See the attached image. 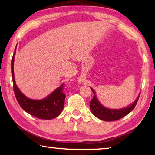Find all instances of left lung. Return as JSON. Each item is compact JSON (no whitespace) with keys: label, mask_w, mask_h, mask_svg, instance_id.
<instances>
[{"label":"left lung","mask_w":155,"mask_h":155,"mask_svg":"<svg viewBox=\"0 0 155 155\" xmlns=\"http://www.w3.org/2000/svg\"><path fill=\"white\" fill-rule=\"evenodd\" d=\"M91 91L94 93V97L91 101H90V110L94 115H95L98 119L104 120V121L110 122L117 120L125 115H128L132 110L135 108L137 104L140 94L136 98L135 101L129 106L124 107L121 109H109L103 105L98 100L96 95V92L94 90L90 87Z\"/></svg>","instance_id":"obj_1"}]
</instances>
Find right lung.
Instances as JSON below:
<instances>
[{"label": "right lung", "instance_id": "1", "mask_svg": "<svg viewBox=\"0 0 155 155\" xmlns=\"http://www.w3.org/2000/svg\"><path fill=\"white\" fill-rule=\"evenodd\" d=\"M15 52L16 47L12 59V74L15 96L20 107L28 114L40 119L51 120L57 117L61 114L64 107L65 95L63 93L64 83L61 84L44 98L40 100L28 98L20 90L15 83L14 71Z\"/></svg>", "mask_w": 155, "mask_h": 155}]
</instances>
